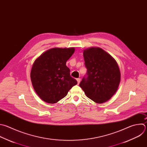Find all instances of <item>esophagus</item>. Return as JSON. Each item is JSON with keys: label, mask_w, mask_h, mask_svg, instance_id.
Segmentation results:
<instances>
[{"label": "esophagus", "mask_w": 147, "mask_h": 147, "mask_svg": "<svg viewBox=\"0 0 147 147\" xmlns=\"http://www.w3.org/2000/svg\"><path fill=\"white\" fill-rule=\"evenodd\" d=\"M77 80V82H78V84H79L80 82V81H81V79L80 78H77L76 79Z\"/></svg>", "instance_id": "obj_1"}]
</instances>
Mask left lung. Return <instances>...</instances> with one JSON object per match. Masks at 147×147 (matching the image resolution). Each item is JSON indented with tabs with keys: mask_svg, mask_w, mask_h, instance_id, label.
Segmentation results:
<instances>
[{
	"mask_svg": "<svg viewBox=\"0 0 147 147\" xmlns=\"http://www.w3.org/2000/svg\"><path fill=\"white\" fill-rule=\"evenodd\" d=\"M86 76L80 86L86 96L97 103L108 101L117 92L121 73L116 61L103 49L91 47L83 52Z\"/></svg>",
	"mask_w": 147,
	"mask_h": 147,
	"instance_id": "obj_1",
	"label": "left lung"
}]
</instances>
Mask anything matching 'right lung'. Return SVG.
<instances>
[{
    "mask_svg": "<svg viewBox=\"0 0 147 147\" xmlns=\"http://www.w3.org/2000/svg\"><path fill=\"white\" fill-rule=\"evenodd\" d=\"M74 48H54L37 58L32 66L30 78L33 88L45 102L55 103L65 97L77 84L66 65L74 53Z\"/></svg>",
    "mask_w": 147,
    "mask_h": 147,
    "instance_id": "obj_1",
    "label": "right lung"
}]
</instances>
